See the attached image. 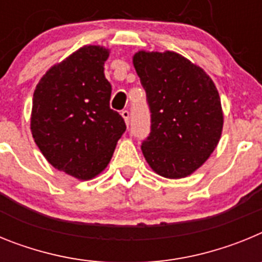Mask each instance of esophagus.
Wrapping results in <instances>:
<instances>
[{
    "mask_svg": "<svg viewBox=\"0 0 262 262\" xmlns=\"http://www.w3.org/2000/svg\"><path fill=\"white\" fill-rule=\"evenodd\" d=\"M120 115L123 117L124 122H126V124L128 126V124H129V111L128 110H123L122 113H120Z\"/></svg>",
    "mask_w": 262,
    "mask_h": 262,
    "instance_id": "1",
    "label": "esophagus"
}]
</instances>
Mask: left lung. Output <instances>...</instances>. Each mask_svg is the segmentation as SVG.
<instances>
[{
    "mask_svg": "<svg viewBox=\"0 0 262 262\" xmlns=\"http://www.w3.org/2000/svg\"><path fill=\"white\" fill-rule=\"evenodd\" d=\"M133 62L151 110V133L142 144L148 165L165 178L187 177L222 136L223 111L214 81L173 51H139Z\"/></svg>",
    "mask_w": 262,
    "mask_h": 262,
    "instance_id": "1",
    "label": "left lung"
}]
</instances>
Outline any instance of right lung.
I'll use <instances>...</instances> for the list:
<instances>
[{
	"label": "right lung",
	"mask_w": 262,
	"mask_h": 262,
	"mask_svg": "<svg viewBox=\"0 0 262 262\" xmlns=\"http://www.w3.org/2000/svg\"><path fill=\"white\" fill-rule=\"evenodd\" d=\"M110 51L84 46L51 67L34 92L31 134L53 168L92 180L110 163L126 131L110 108L111 85L103 66Z\"/></svg>",
	"instance_id": "obj_1"
}]
</instances>
